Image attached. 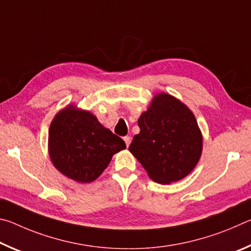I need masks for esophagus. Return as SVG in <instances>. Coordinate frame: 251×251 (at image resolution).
I'll list each match as a JSON object with an SVG mask.
<instances>
[{"mask_svg": "<svg viewBox=\"0 0 251 251\" xmlns=\"http://www.w3.org/2000/svg\"><path fill=\"white\" fill-rule=\"evenodd\" d=\"M123 139H124V142H125V144H126V146H127V147H128V146H129V144H130V141H131V138L129 137V136H125V137H124V138H123Z\"/></svg>", "mask_w": 251, "mask_h": 251, "instance_id": "34e87169", "label": "esophagus"}]
</instances>
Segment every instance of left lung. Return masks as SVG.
Instances as JSON below:
<instances>
[{"label":"left lung","instance_id":"8db88e82","mask_svg":"<svg viewBox=\"0 0 251 251\" xmlns=\"http://www.w3.org/2000/svg\"><path fill=\"white\" fill-rule=\"evenodd\" d=\"M129 151L152 180L171 184L186 177L201 155L202 137L196 118L186 105L158 94L138 120Z\"/></svg>","mask_w":251,"mask_h":251}]
</instances>
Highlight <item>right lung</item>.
I'll use <instances>...</instances> for the list:
<instances>
[{"label":"right lung","mask_w":251,"mask_h":251,"mask_svg":"<svg viewBox=\"0 0 251 251\" xmlns=\"http://www.w3.org/2000/svg\"><path fill=\"white\" fill-rule=\"evenodd\" d=\"M126 148L121 137L90 112L69 106L52 122L49 133L50 157L63 175L78 182L95 180L114 154Z\"/></svg>","instance_id":"right-lung-1"}]
</instances>
